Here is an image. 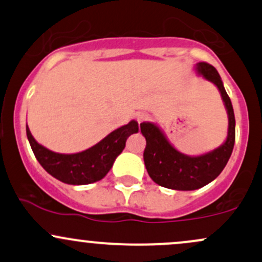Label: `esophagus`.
Masks as SVG:
<instances>
[{"label": "esophagus", "mask_w": 262, "mask_h": 262, "mask_svg": "<svg viewBox=\"0 0 262 262\" xmlns=\"http://www.w3.org/2000/svg\"><path fill=\"white\" fill-rule=\"evenodd\" d=\"M135 118H137V121H138V123H143L144 121H146V119L149 118V116L146 113H137V117H135Z\"/></svg>", "instance_id": "34e87169"}]
</instances>
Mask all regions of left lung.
Returning a JSON list of instances; mask_svg holds the SVG:
<instances>
[{
  "instance_id": "obj_1",
  "label": "left lung",
  "mask_w": 262,
  "mask_h": 262,
  "mask_svg": "<svg viewBox=\"0 0 262 262\" xmlns=\"http://www.w3.org/2000/svg\"><path fill=\"white\" fill-rule=\"evenodd\" d=\"M194 70L204 80L214 83L221 92L228 113V135L224 143L206 154L189 156L173 148L155 123L143 122L140 124L141 134L146 139L144 164L149 176L159 186L177 191H193L217 179L229 160L235 143L233 106L218 71L207 62H198Z\"/></svg>"
}]
</instances>
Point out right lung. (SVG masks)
Wrapping results in <instances>:
<instances>
[{"label":"right lung","instance_id":"right-lung-1","mask_svg":"<svg viewBox=\"0 0 262 262\" xmlns=\"http://www.w3.org/2000/svg\"><path fill=\"white\" fill-rule=\"evenodd\" d=\"M26 130L35 158L48 173L68 185H89L107 175L117 156L125 148L128 137L138 133L139 125L138 122L130 121L108 134L96 145L76 154L52 151L33 138L28 125Z\"/></svg>","mask_w":262,"mask_h":262}]
</instances>
